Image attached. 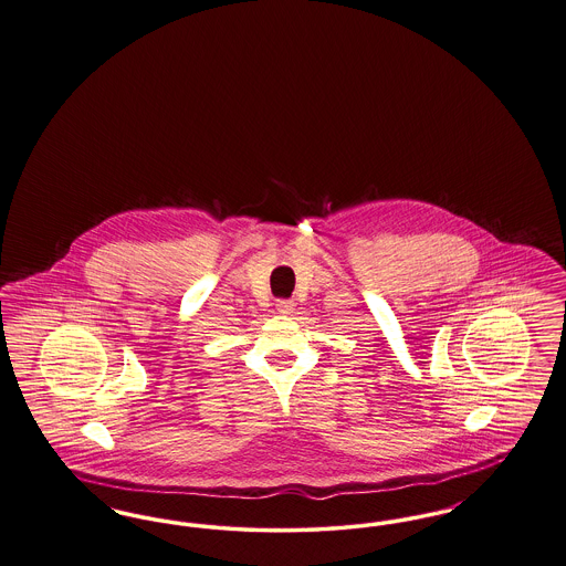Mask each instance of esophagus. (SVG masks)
Wrapping results in <instances>:
<instances>
[{"label": "esophagus", "instance_id": "obj_1", "mask_svg": "<svg viewBox=\"0 0 566 566\" xmlns=\"http://www.w3.org/2000/svg\"><path fill=\"white\" fill-rule=\"evenodd\" d=\"M294 300H276V311L281 315H292L294 313Z\"/></svg>", "mask_w": 566, "mask_h": 566}]
</instances>
